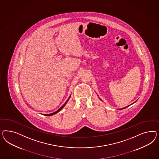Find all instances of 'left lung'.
Listing matches in <instances>:
<instances>
[{
    "mask_svg": "<svg viewBox=\"0 0 159 159\" xmlns=\"http://www.w3.org/2000/svg\"><path fill=\"white\" fill-rule=\"evenodd\" d=\"M101 100V99H100ZM136 102V101H135ZM129 106H127V107H124V108H120V109H118V110H122V109H124V108H126V107H129Z\"/></svg>",
    "mask_w": 159,
    "mask_h": 159,
    "instance_id": "8db88e82",
    "label": "left lung"
}]
</instances>
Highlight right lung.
<instances>
[{"mask_svg": "<svg viewBox=\"0 0 159 159\" xmlns=\"http://www.w3.org/2000/svg\"><path fill=\"white\" fill-rule=\"evenodd\" d=\"M70 96H69V97L68 98V99L67 100V101H66V102L59 109H58V110L57 111H55V112H53V113H51V114H43V116H53V115H54V114H57V113H58V112H59V111H61V110H62L63 108L65 106V105L66 104V103L67 102V101H68V100H69V98H70Z\"/></svg>", "mask_w": 159, "mask_h": 159, "instance_id": "add662e5", "label": "right lung"}]
</instances>
